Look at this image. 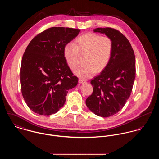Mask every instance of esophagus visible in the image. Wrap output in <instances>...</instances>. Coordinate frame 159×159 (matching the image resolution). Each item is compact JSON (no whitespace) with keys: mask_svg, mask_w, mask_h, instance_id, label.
Listing matches in <instances>:
<instances>
[{"mask_svg":"<svg viewBox=\"0 0 159 159\" xmlns=\"http://www.w3.org/2000/svg\"><path fill=\"white\" fill-rule=\"evenodd\" d=\"M86 83V81L84 80H83V79H80L79 80V83L80 84H83V83Z\"/></svg>","mask_w":159,"mask_h":159,"instance_id":"esophagus-1","label":"esophagus"}]
</instances>
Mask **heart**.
I'll return each mask as SVG.
<instances>
[{"label":"heart","instance_id":"1","mask_svg":"<svg viewBox=\"0 0 159 159\" xmlns=\"http://www.w3.org/2000/svg\"><path fill=\"white\" fill-rule=\"evenodd\" d=\"M113 45L111 39L95 33H87L78 38L73 45H67L64 56L69 67L75 70L79 65V55L84 56V66L75 74L81 78L91 77L95 72H100L108 65Z\"/></svg>","mask_w":159,"mask_h":159}]
</instances>
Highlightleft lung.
<instances>
[{
    "label": "left lung",
    "mask_w": 159,
    "mask_h": 159,
    "mask_svg": "<svg viewBox=\"0 0 159 159\" xmlns=\"http://www.w3.org/2000/svg\"><path fill=\"white\" fill-rule=\"evenodd\" d=\"M93 31L109 38L113 49L108 65L90 81L93 93L86 104L95 115L108 117L121 111L130 97L135 78V58L129 41L119 31L108 27Z\"/></svg>",
    "instance_id": "8db88e82"
}]
</instances>
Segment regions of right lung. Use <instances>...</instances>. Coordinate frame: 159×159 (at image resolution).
Segmentation results:
<instances>
[{
	"mask_svg": "<svg viewBox=\"0 0 159 159\" xmlns=\"http://www.w3.org/2000/svg\"><path fill=\"white\" fill-rule=\"evenodd\" d=\"M80 30L52 27L36 36L22 59L21 91L29 108L41 116L57 113L64 106L68 90L76 86L64 56L66 45Z\"/></svg>",
	"mask_w": 159,
	"mask_h": 159,
	"instance_id": "add662e5",
	"label": "right lung"
}]
</instances>
